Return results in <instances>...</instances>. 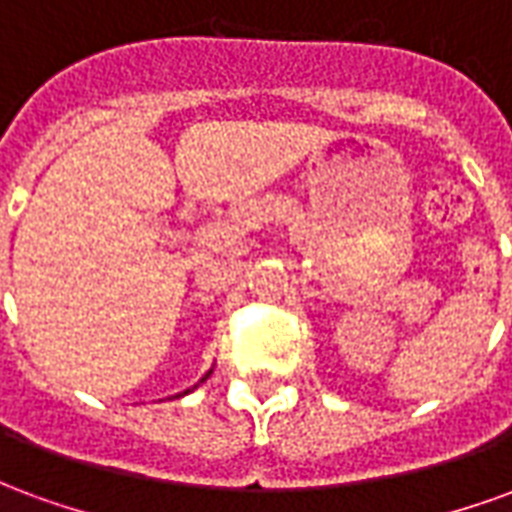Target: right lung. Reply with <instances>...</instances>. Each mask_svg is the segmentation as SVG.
<instances>
[{
	"instance_id": "obj_1",
	"label": "right lung",
	"mask_w": 512,
	"mask_h": 512,
	"mask_svg": "<svg viewBox=\"0 0 512 512\" xmlns=\"http://www.w3.org/2000/svg\"><path fill=\"white\" fill-rule=\"evenodd\" d=\"M211 373H213V367H211V370H208V373H205V376L200 378V384H205V381H208V378H211ZM200 384H194V386H191V389H197V386H200ZM191 389H186V392H180V395H175V397H183V395H189Z\"/></svg>"
}]
</instances>
